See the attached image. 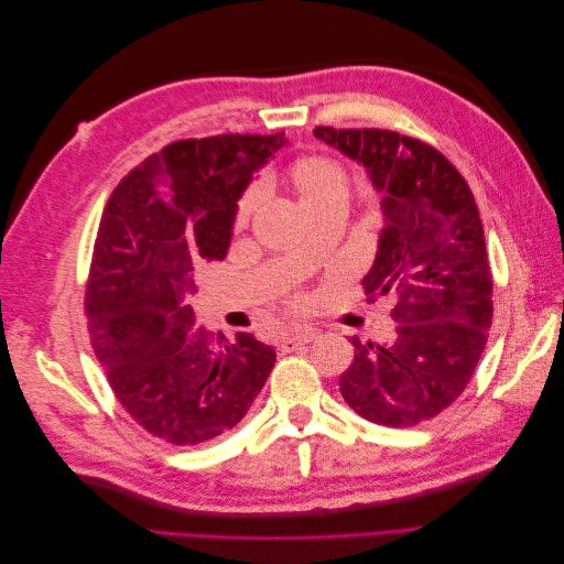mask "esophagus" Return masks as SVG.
<instances>
[{
  "instance_id": "34e87169",
  "label": "esophagus",
  "mask_w": 564,
  "mask_h": 564,
  "mask_svg": "<svg viewBox=\"0 0 564 564\" xmlns=\"http://www.w3.org/2000/svg\"><path fill=\"white\" fill-rule=\"evenodd\" d=\"M317 336V329H313V327H292V329H286L284 332V336H282V346H305V344H311V340Z\"/></svg>"
}]
</instances>
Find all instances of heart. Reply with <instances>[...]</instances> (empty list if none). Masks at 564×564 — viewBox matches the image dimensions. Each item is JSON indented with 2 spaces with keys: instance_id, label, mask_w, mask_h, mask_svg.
<instances>
[{
  "instance_id": "heart-1",
  "label": "heart",
  "mask_w": 564,
  "mask_h": 564,
  "mask_svg": "<svg viewBox=\"0 0 564 564\" xmlns=\"http://www.w3.org/2000/svg\"><path fill=\"white\" fill-rule=\"evenodd\" d=\"M286 185L292 187L296 195L301 209L311 212L319 204H327L334 199L348 197L350 191V178L334 160L322 158V155H305L292 162V166L284 172ZM259 207V197L247 195L240 202V209H237V220L245 224V220Z\"/></svg>"
}]
</instances>
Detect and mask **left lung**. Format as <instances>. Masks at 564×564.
Wrapping results in <instances>:
<instances>
[{
    "label": "left lung",
    "mask_w": 564,
    "mask_h": 564,
    "mask_svg": "<svg viewBox=\"0 0 564 564\" xmlns=\"http://www.w3.org/2000/svg\"><path fill=\"white\" fill-rule=\"evenodd\" d=\"M381 195L383 228L365 275L371 299L390 296L395 336L352 338L340 395L362 419L402 429L437 416L470 381L491 327V272L477 204L454 164L386 129L317 127Z\"/></svg>",
    "instance_id": "8db88e82"
}]
</instances>
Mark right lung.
Instances as JSON below:
<instances>
[{"label":"right lung","mask_w":564,"mask_h":564,"mask_svg":"<svg viewBox=\"0 0 564 564\" xmlns=\"http://www.w3.org/2000/svg\"><path fill=\"white\" fill-rule=\"evenodd\" d=\"M284 133L176 141L110 195L87 286L91 346L117 400L148 433L199 445L235 429L275 365L253 334L195 324V268L224 261L237 202Z\"/></svg>","instance_id":"1"}]
</instances>
